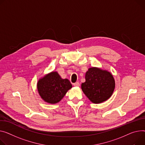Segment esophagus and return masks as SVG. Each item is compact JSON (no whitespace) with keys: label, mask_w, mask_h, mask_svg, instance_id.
<instances>
[{"label":"esophagus","mask_w":145,"mask_h":145,"mask_svg":"<svg viewBox=\"0 0 145 145\" xmlns=\"http://www.w3.org/2000/svg\"><path fill=\"white\" fill-rule=\"evenodd\" d=\"M73 85L74 86H77V87H79L80 86V83L79 82H76L73 84Z\"/></svg>","instance_id":"1"}]
</instances>
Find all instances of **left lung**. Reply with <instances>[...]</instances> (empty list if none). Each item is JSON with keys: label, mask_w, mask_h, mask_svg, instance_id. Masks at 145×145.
<instances>
[{"label": "left lung", "mask_w": 145, "mask_h": 145, "mask_svg": "<svg viewBox=\"0 0 145 145\" xmlns=\"http://www.w3.org/2000/svg\"><path fill=\"white\" fill-rule=\"evenodd\" d=\"M86 81L81 88L90 101L100 104L109 99L112 95L115 82L111 73L96 67H90L86 73Z\"/></svg>", "instance_id": "1"}]
</instances>
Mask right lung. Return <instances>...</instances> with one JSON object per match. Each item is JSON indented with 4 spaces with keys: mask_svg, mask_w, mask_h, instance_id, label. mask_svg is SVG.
I'll use <instances>...</instances> for the list:
<instances>
[{
    "mask_svg": "<svg viewBox=\"0 0 145 145\" xmlns=\"http://www.w3.org/2000/svg\"><path fill=\"white\" fill-rule=\"evenodd\" d=\"M38 92L41 99L49 104H56L72 88L67 79H62L56 71L45 74L37 82Z\"/></svg>",
    "mask_w": 145,
    "mask_h": 145,
    "instance_id": "add662e5",
    "label": "right lung"
}]
</instances>
